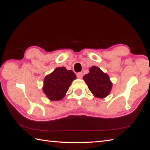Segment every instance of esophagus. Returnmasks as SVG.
Returning <instances> with one entry per match:
<instances>
[{
    "label": "esophagus",
    "mask_w": 150,
    "mask_h": 150,
    "mask_svg": "<svg viewBox=\"0 0 150 150\" xmlns=\"http://www.w3.org/2000/svg\"><path fill=\"white\" fill-rule=\"evenodd\" d=\"M83 73L82 72L78 73L77 74V77L79 79H81V78L83 77Z\"/></svg>",
    "instance_id": "1"
}]
</instances>
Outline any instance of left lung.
I'll return each mask as SVG.
<instances>
[{"label": "left lung", "instance_id": "8db88e82", "mask_svg": "<svg viewBox=\"0 0 150 150\" xmlns=\"http://www.w3.org/2000/svg\"><path fill=\"white\" fill-rule=\"evenodd\" d=\"M88 88L94 95L98 98L106 97L110 92L112 83L108 75L99 68L93 66L89 73L83 77Z\"/></svg>", "mask_w": 150, "mask_h": 150}]
</instances>
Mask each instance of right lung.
Masks as SVG:
<instances>
[{
	"label": "right lung",
	"mask_w": 150,
	"mask_h": 150,
	"mask_svg": "<svg viewBox=\"0 0 150 150\" xmlns=\"http://www.w3.org/2000/svg\"><path fill=\"white\" fill-rule=\"evenodd\" d=\"M76 75L73 71L65 67H57L54 72L46 76L44 79L43 91L48 98L59 100L64 97Z\"/></svg>",
	"instance_id": "1"
}]
</instances>
